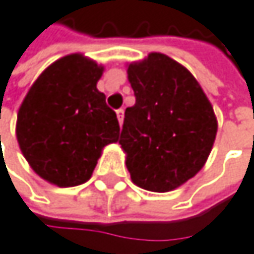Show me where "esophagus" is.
Listing matches in <instances>:
<instances>
[{
  "mask_svg": "<svg viewBox=\"0 0 254 254\" xmlns=\"http://www.w3.org/2000/svg\"><path fill=\"white\" fill-rule=\"evenodd\" d=\"M117 117H118L120 126H123V121H124V110H123V109H118V110H117Z\"/></svg>",
  "mask_w": 254,
  "mask_h": 254,
  "instance_id": "1",
  "label": "esophagus"
}]
</instances>
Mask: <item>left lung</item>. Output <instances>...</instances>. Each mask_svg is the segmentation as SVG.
Listing matches in <instances>:
<instances>
[{
	"mask_svg": "<svg viewBox=\"0 0 254 254\" xmlns=\"http://www.w3.org/2000/svg\"><path fill=\"white\" fill-rule=\"evenodd\" d=\"M136 103L120 136L131 182L168 192L192 179L210 154L218 123L195 77L179 62L150 53L127 68Z\"/></svg>",
	"mask_w": 254,
	"mask_h": 254,
	"instance_id": "left-lung-1",
	"label": "left lung"
}]
</instances>
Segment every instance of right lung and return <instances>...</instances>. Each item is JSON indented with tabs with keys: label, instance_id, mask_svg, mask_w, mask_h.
I'll list each match as a JSON object with an SVG mask.
<instances>
[{
	"label": "right lung",
	"instance_id": "obj_1",
	"mask_svg": "<svg viewBox=\"0 0 254 254\" xmlns=\"http://www.w3.org/2000/svg\"><path fill=\"white\" fill-rule=\"evenodd\" d=\"M104 68L69 54L36 78L16 121L19 148L33 171L60 188L91 179L106 145L118 142L117 113L97 89Z\"/></svg>",
	"mask_w": 254,
	"mask_h": 254
}]
</instances>
